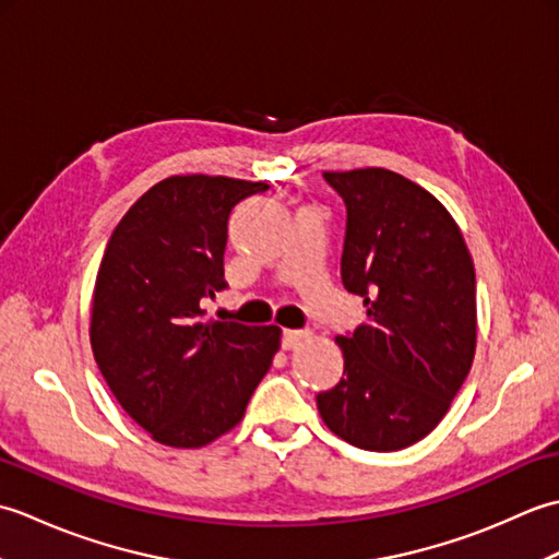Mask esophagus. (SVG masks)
<instances>
[{"label": "esophagus", "mask_w": 559, "mask_h": 559, "mask_svg": "<svg viewBox=\"0 0 559 559\" xmlns=\"http://www.w3.org/2000/svg\"><path fill=\"white\" fill-rule=\"evenodd\" d=\"M305 338H307L305 331H298V329H286V331H283L281 346L286 348V350H293V348H298Z\"/></svg>", "instance_id": "obj_1"}]
</instances>
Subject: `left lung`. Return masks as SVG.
<instances>
[{
    "label": "left lung",
    "instance_id": "left-lung-1",
    "mask_svg": "<svg viewBox=\"0 0 559 559\" xmlns=\"http://www.w3.org/2000/svg\"><path fill=\"white\" fill-rule=\"evenodd\" d=\"M346 204L343 288L365 324L336 336L341 382L317 394L326 427L353 447L399 451L430 435L476 355V271L456 221L399 173H324Z\"/></svg>",
    "mask_w": 559,
    "mask_h": 559
}]
</instances>
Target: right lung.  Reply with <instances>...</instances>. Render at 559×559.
<instances>
[{
  "label": "right lung",
  "mask_w": 559,
  "mask_h": 559,
  "mask_svg": "<svg viewBox=\"0 0 559 559\" xmlns=\"http://www.w3.org/2000/svg\"><path fill=\"white\" fill-rule=\"evenodd\" d=\"M266 182L173 175L117 223L98 269L91 348L129 418L165 447L197 449L242 420L281 346L278 326L206 322L228 288L233 209Z\"/></svg>",
  "instance_id": "1"
}]
</instances>
